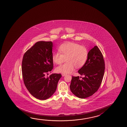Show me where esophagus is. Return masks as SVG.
Here are the masks:
<instances>
[{
  "label": "esophagus",
  "mask_w": 127,
  "mask_h": 127,
  "mask_svg": "<svg viewBox=\"0 0 127 127\" xmlns=\"http://www.w3.org/2000/svg\"><path fill=\"white\" fill-rule=\"evenodd\" d=\"M62 76H64L66 75V74H64V73H62Z\"/></svg>",
  "instance_id": "esophagus-1"
}]
</instances>
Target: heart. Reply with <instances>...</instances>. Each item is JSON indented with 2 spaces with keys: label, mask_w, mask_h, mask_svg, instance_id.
Returning a JSON list of instances; mask_svg holds the SVG:
<instances>
[{
  "label": "heart",
  "mask_w": 127,
  "mask_h": 127,
  "mask_svg": "<svg viewBox=\"0 0 127 127\" xmlns=\"http://www.w3.org/2000/svg\"><path fill=\"white\" fill-rule=\"evenodd\" d=\"M59 51L53 53L52 59L54 63L59 64L63 63L65 59L66 63L55 69L57 72L64 73L72 72L75 66H83L87 60L88 55L86 47L72 42L62 44L59 47Z\"/></svg>",
  "instance_id": "1"
}]
</instances>
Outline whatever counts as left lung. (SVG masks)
<instances>
[{
	"label": "left lung",
	"instance_id": "obj_1",
	"mask_svg": "<svg viewBox=\"0 0 127 127\" xmlns=\"http://www.w3.org/2000/svg\"><path fill=\"white\" fill-rule=\"evenodd\" d=\"M103 56L97 46L88 52L85 64L78 70L84 77L72 76L70 89L74 95L80 98L92 95L101 84L105 72Z\"/></svg>",
	"mask_w": 127,
	"mask_h": 127
}]
</instances>
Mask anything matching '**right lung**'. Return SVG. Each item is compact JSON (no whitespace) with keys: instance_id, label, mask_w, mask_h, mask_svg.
Wrapping results in <instances>:
<instances>
[{"instance_id":"obj_1","label":"right lung","mask_w":127,"mask_h":127,"mask_svg":"<svg viewBox=\"0 0 127 127\" xmlns=\"http://www.w3.org/2000/svg\"><path fill=\"white\" fill-rule=\"evenodd\" d=\"M52 47L51 41L37 42L25 53L22 61L24 84L29 93L38 99L51 97L62 77L57 73L46 76L53 68Z\"/></svg>"}]
</instances>
